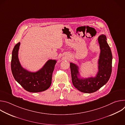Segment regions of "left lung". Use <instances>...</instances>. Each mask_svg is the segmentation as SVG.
I'll return each instance as SVG.
<instances>
[{"label": "left lung", "instance_id": "8db88e82", "mask_svg": "<svg viewBox=\"0 0 125 125\" xmlns=\"http://www.w3.org/2000/svg\"><path fill=\"white\" fill-rule=\"evenodd\" d=\"M100 53L97 61V72L94 77H83L80 67L70 63L72 81L74 86L84 93H94L108 81L112 72V55L111 49L107 42L106 35L102 34L98 37Z\"/></svg>", "mask_w": 125, "mask_h": 125}]
</instances>
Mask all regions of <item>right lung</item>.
<instances>
[{"label": "right lung", "mask_w": 125, "mask_h": 125, "mask_svg": "<svg viewBox=\"0 0 125 125\" xmlns=\"http://www.w3.org/2000/svg\"><path fill=\"white\" fill-rule=\"evenodd\" d=\"M20 42L16 44L12 51L11 71L15 80L25 90L30 93L43 92L50 87L56 60L49 59L36 72H31L23 68L19 59Z\"/></svg>", "instance_id": "obj_1"}]
</instances>
